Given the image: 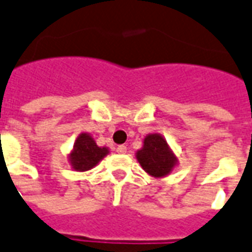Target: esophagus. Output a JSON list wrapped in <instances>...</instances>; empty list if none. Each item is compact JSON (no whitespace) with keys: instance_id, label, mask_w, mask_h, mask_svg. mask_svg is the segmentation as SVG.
Returning a JSON list of instances; mask_svg holds the SVG:
<instances>
[{"instance_id":"obj_1","label":"esophagus","mask_w":252,"mask_h":252,"mask_svg":"<svg viewBox=\"0 0 252 252\" xmlns=\"http://www.w3.org/2000/svg\"><path fill=\"white\" fill-rule=\"evenodd\" d=\"M126 151H127V148H126V146H124V144H121V146L117 147V153L118 154H126Z\"/></svg>"}]
</instances>
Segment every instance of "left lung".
Listing matches in <instances>:
<instances>
[{"instance_id":"1","label":"left lung","mask_w":252,"mask_h":252,"mask_svg":"<svg viewBox=\"0 0 252 252\" xmlns=\"http://www.w3.org/2000/svg\"><path fill=\"white\" fill-rule=\"evenodd\" d=\"M136 160L140 167L154 177H164L177 164L176 155L169 148L167 140L160 134H148L143 147L136 151Z\"/></svg>"}]
</instances>
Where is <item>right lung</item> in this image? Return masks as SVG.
<instances>
[{
    "label": "right lung",
    "instance_id": "add662e5",
    "mask_svg": "<svg viewBox=\"0 0 252 252\" xmlns=\"http://www.w3.org/2000/svg\"><path fill=\"white\" fill-rule=\"evenodd\" d=\"M108 154V147H98L91 134L81 132L77 136L73 144V150L68 155V158H69L72 168L79 172H84L98 164Z\"/></svg>",
    "mask_w": 252,
    "mask_h": 252
}]
</instances>
